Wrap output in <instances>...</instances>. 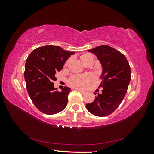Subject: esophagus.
<instances>
[{
	"label": "esophagus",
	"instance_id": "obj_1",
	"mask_svg": "<svg viewBox=\"0 0 154 154\" xmlns=\"http://www.w3.org/2000/svg\"><path fill=\"white\" fill-rule=\"evenodd\" d=\"M78 91H79V92H81V93H82V94H85V91H83V90H80V89H77Z\"/></svg>",
	"mask_w": 154,
	"mask_h": 154
}]
</instances>
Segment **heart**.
Instances as JSON below:
<instances>
[{"label": "heart", "instance_id": "obj_1", "mask_svg": "<svg viewBox=\"0 0 154 154\" xmlns=\"http://www.w3.org/2000/svg\"><path fill=\"white\" fill-rule=\"evenodd\" d=\"M81 62L85 65L89 63L90 62H93V57L92 55L89 54H83L80 57ZM69 61L66 62V65L68 64ZM94 78L92 75H74L71 77V79L69 80V84L71 87H73L77 89H82L85 88L87 85L92 82Z\"/></svg>", "mask_w": 154, "mask_h": 154}]
</instances>
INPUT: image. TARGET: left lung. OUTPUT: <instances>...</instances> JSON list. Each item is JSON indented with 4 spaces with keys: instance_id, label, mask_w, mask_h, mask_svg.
<instances>
[{
    "instance_id": "8db88e82",
    "label": "left lung",
    "mask_w": 154,
    "mask_h": 154,
    "mask_svg": "<svg viewBox=\"0 0 154 154\" xmlns=\"http://www.w3.org/2000/svg\"><path fill=\"white\" fill-rule=\"evenodd\" d=\"M88 51L95 54L102 66L99 88L103 89L92 103L87 104L86 108L94 116H109L118 107L127 92L130 82V65L124 54L110 46L100 45Z\"/></svg>"
}]
</instances>
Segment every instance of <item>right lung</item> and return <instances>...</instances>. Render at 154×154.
I'll return each instance as SVG.
<instances>
[{
    "instance_id": "1",
    "label": "right lung",
    "mask_w": 154,
    "mask_h": 154,
    "mask_svg": "<svg viewBox=\"0 0 154 154\" xmlns=\"http://www.w3.org/2000/svg\"><path fill=\"white\" fill-rule=\"evenodd\" d=\"M75 52L59 46L46 45L31 52L26 61L24 79L28 95L34 105L42 113H58L67 105L71 88L64 87L61 92L54 88L56 72Z\"/></svg>"
}]
</instances>
